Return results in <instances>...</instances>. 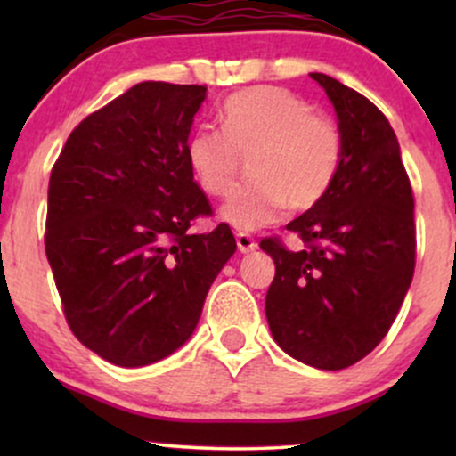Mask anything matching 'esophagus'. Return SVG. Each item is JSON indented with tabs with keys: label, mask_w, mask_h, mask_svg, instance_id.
I'll return each instance as SVG.
<instances>
[{
	"label": "esophagus",
	"mask_w": 456,
	"mask_h": 456,
	"mask_svg": "<svg viewBox=\"0 0 456 456\" xmlns=\"http://www.w3.org/2000/svg\"><path fill=\"white\" fill-rule=\"evenodd\" d=\"M235 242H238L240 253H253V250H257V242L248 233H238L235 235Z\"/></svg>",
	"instance_id": "esophagus-1"
}]
</instances>
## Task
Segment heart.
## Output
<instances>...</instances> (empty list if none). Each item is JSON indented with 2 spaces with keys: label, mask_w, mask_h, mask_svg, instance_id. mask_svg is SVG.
<instances>
[{
  "label": "heart",
  "mask_w": 456,
  "mask_h": 456,
  "mask_svg": "<svg viewBox=\"0 0 456 456\" xmlns=\"http://www.w3.org/2000/svg\"><path fill=\"white\" fill-rule=\"evenodd\" d=\"M221 128H197L186 160L203 192L224 197L240 159H248V186L235 191L221 218L242 232L264 227L291 210H308L326 197L343 162V134L334 119L281 87H248L224 101Z\"/></svg>",
  "instance_id": "heart-1"
}]
</instances>
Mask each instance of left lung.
I'll use <instances>...</instances> for the list:
<instances>
[{
    "mask_svg": "<svg viewBox=\"0 0 456 456\" xmlns=\"http://www.w3.org/2000/svg\"><path fill=\"white\" fill-rule=\"evenodd\" d=\"M311 78L337 113L343 162L326 197L287 224L305 250L261 240L276 265L265 317L282 352L315 369L341 370L378 347L410 289L413 197L386 115L337 78L322 72Z\"/></svg>",
    "mask_w": 456,
    "mask_h": 456,
    "instance_id": "8db88e82",
    "label": "left lung"
}]
</instances>
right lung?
I'll return each mask as SVG.
<instances>
[{
  "label": "right lung",
  "mask_w": 456,
  "mask_h": 456,
  "mask_svg": "<svg viewBox=\"0 0 456 456\" xmlns=\"http://www.w3.org/2000/svg\"><path fill=\"white\" fill-rule=\"evenodd\" d=\"M203 86L143 81L87 115L49 182L45 248L72 334L107 362L145 366L180 349L235 253L212 214L186 141Z\"/></svg>",
  "instance_id": "add662e5"
}]
</instances>
